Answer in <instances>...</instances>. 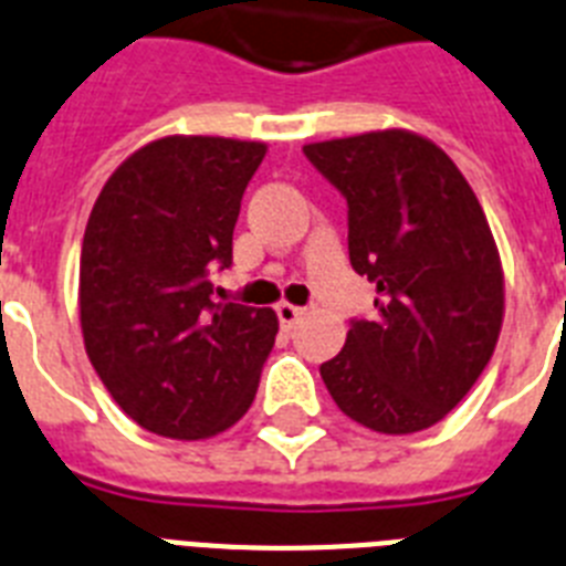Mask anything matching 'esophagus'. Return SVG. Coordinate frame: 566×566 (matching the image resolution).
<instances>
[{
    "instance_id": "34e87169",
    "label": "esophagus",
    "mask_w": 566,
    "mask_h": 566,
    "mask_svg": "<svg viewBox=\"0 0 566 566\" xmlns=\"http://www.w3.org/2000/svg\"><path fill=\"white\" fill-rule=\"evenodd\" d=\"M275 316H279V322H282L284 327H293L298 319H302V316H305V307H296V305H287V302H282V305H275Z\"/></svg>"
}]
</instances>
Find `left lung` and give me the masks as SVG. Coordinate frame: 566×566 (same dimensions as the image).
Returning <instances> with one entry per match:
<instances>
[{"instance_id": "left-lung-1", "label": "left lung", "mask_w": 566, "mask_h": 566, "mask_svg": "<svg viewBox=\"0 0 566 566\" xmlns=\"http://www.w3.org/2000/svg\"><path fill=\"white\" fill-rule=\"evenodd\" d=\"M348 201L350 268L377 284V316L350 319L319 365L336 406L382 434L443 420L492 359L501 259L472 187L443 149L388 129L305 146Z\"/></svg>"}]
</instances>
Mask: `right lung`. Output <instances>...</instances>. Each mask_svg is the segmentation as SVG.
Returning <instances> with one entry per match:
<instances>
[{
    "instance_id": "1",
    "label": "right lung",
    "mask_w": 566,
    "mask_h": 566,
    "mask_svg": "<svg viewBox=\"0 0 566 566\" xmlns=\"http://www.w3.org/2000/svg\"><path fill=\"white\" fill-rule=\"evenodd\" d=\"M264 144L164 137L117 166L80 255V325L94 371L146 431L201 440L253 406L279 319L212 298L232 264L241 198Z\"/></svg>"
}]
</instances>
